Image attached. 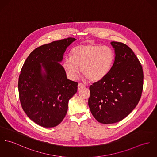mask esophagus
I'll return each mask as SVG.
<instances>
[{"mask_svg": "<svg viewBox=\"0 0 157 157\" xmlns=\"http://www.w3.org/2000/svg\"><path fill=\"white\" fill-rule=\"evenodd\" d=\"M84 87H85V86L84 85L82 84H79L78 85V90L79 91L80 90L84 88Z\"/></svg>", "mask_w": 157, "mask_h": 157, "instance_id": "obj_1", "label": "esophagus"}]
</instances>
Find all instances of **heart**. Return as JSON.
<instances>
[{"instance_id":"b5f03b06","label":"heart","mask_w":157,"mask_h":157,"mask_svg":"<svg viewBox=\"0 0 157 157\" xmlns=\"http://www.w3.org/2000/svg\"><path fill=\"white\" fill-rule=\"evenodd\" d=\"M115 60L113 49L108 46L85 43L75 47L63 62L67 77L76 80L81 72L91 82L103 79L110 71Z\"/></svg>"}]
</instances>
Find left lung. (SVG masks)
I'll list each match as a JSON object with an SVG mask.
<instances>
[{"mask_svg": "<svg viewBox=\"0 0 157 157\" xmlns=\"http://www.w3.org/2000/svg\"><path fill=\"white\" fill-rule=\"evenodd\" d=\"M115 60L108 74L90 86L88 106L97 121L109 124L121 121L136 108L141 97L144 73L132 49L111 42Z\"/></svg>", "mask_w": 157, "mask_h": 157, "instance_id": "1", "label": "left lung"}]
</instances>
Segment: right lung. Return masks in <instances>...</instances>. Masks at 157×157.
Here are the masks:
<instances>
[{
    "label": "right lung",
    "instance_id": "1",
    "mask_svg": "<svg viewBox=\"0 0 157 157\" xmlns=\"http://www.w3.org/2000/svg\"><path fill=\"white\" fill-rule=\"evenodd\" d=\"M76 39L68 37L42 45L27 58L18 79L20 100L27 117L37 125L51 128L65 117L78 83L67 79L61 63Z\"/></svg>",
    "mask_w": 157,
    "mask_h": 157
}]
</instances>
